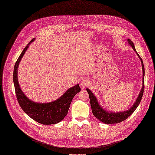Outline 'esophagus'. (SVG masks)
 I'll list each match as a JSON object with an SVG mask.
<instances>
[{
    "instance_id": "esophagus-1",
    "label": "esophagus",
    "mask_w": 155,
    "mask_h": 155,
    "mask_svg": "<svg viewBox=\"0 0 155 155\" xmlns=\"http://www.w3.org/2000/svg\"><path fill=\"white\" fill-rule=\"evenodd\" d=\"M89 80L86 78H83L80 83L81 86L83 87H85L89 86Z\"/></svg>"
}]
</instances>
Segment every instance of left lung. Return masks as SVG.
I'll return each instance as SVG.
<instances>
[{"label": "left lung", "mask_w": 155, "mask_h": 155, "mask_svg": "<svg viewBox=\"0 0 155 155\" xmlns=\"http://www.w3.org/2000/svg\"><path fill=\"white\" fill-rule=\"evenodd\" d=\"M127 41L130 46L132 47L133 49L135 51L137 55L139 58L141 64H142V86L141 88V90L139 92V95L137 96V98H136V101H134V104L131 107H130L128 110L125 111H120V112H111L108 111L104 108H103L100 105L99 102L96 98V97L94 95V94L92 93V92L88 88L86 89L87 92L89 94V99H90V104L91 107L92 109V112L93 113V115L100 121L101 122L107 124H117L122 122V121L127 119L128 117H130L136 110L137 107L139 106V104L141 101L143 91H144V76H145V69H144V66L142 61V58L139 55V54L137 53V51L135 49L134 45L133 42L130 39H127Z\"/></svg>", "instance_id": "left-lung-1"}]
</instances>
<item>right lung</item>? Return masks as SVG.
Masks as SVG:
<instances>
[{"label":"right lung","instance_id":"add662e5","mask_svg":"<svg viewBox=\"0 0 155 155\" xmlns=\"http://www.w3.org/2000/svg\"><path fill=\"white\" fill-rule=\"evenodd\" d=\"M35 40V38H33L24 48L15 65L13 77L16 97L21 108L30 118L43 125L56 124L68 114L73 98L81 91V88L77 84L68 89L58 99L48 103L35 102L25 95L18 82V69L29 45Z\"/></svg>","mask_w":155,"mask_h":155}]
</instances>
